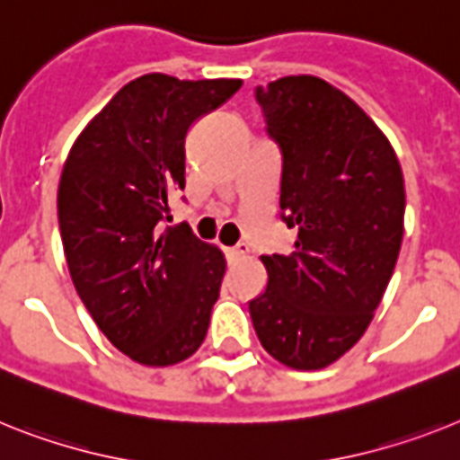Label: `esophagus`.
Masks as SVG:
<instances>
[{"mask_svg": "<svg viewBox=\"0 0 460 460\" xmlns=\"http://www.w3.org/2000/svg\"><path fill=\"white\" fill-rule=\"evenodd\" d=\"M226 254H229L231 261L245 260V257H248V245H243V243H238V245H234V248L226 250Z\"/></svg>", "mask_w": 460, "mask_h": 460, "instance_id": "esophagus-1", "label": "esophagus"}]
</instances>
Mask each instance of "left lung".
Here are the masks:
<instances>
[{
    "label": "left lung",
    "instance_id": "1",
    "mask_svg": "<svg viewBox=\"0 0 460 460\" xmlns=\"http://www.w3.org/2000/svg\"><path fill=\"white\" fill-rule=\"evenodd\" d=\"M280 149V219L295 250L264 254L269 280L250 302L261 346L292 369H323L365 334L402 245L404 180L391 142L318 76L257 86Z\"/></svg>",
    "mask_w": 460,
    "mask_h": 460
}]
</instances>
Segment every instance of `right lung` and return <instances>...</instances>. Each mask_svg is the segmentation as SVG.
Segmentation results:
<instances>
[{
	"instance_id": "obj_1",
	"label": "right lung",
	"mask_w": 460,
	"mask_h": 460,
	"mask_svg": "<svg viewBox=\"0 0 460 460\" xmlns=\"http://www.w3.org/2000/svg\"><path fill=\"white\" fill-rule=\"evenodd\" d=\"M241 79L145 75L76 137L58 187L69 276L95 325L130 360L168 367L206 339L224 254L171 222L184 140Z\"/></svg>"
}]
</instances>
